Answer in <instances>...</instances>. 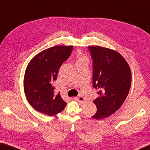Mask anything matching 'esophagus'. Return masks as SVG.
Here are the masks:
<instances>
[{"label": "esophagus", "instance_id": "obj_1", "mask_svg": "<svg viewBox=\"0 0 150 150\" xmlns=\"http://www.w3.org/2000/svg\"><path fill=\"white\" fill-rule=\"evenodd\" d=\"M76 100L81 103H86V101H87L85 98L82 96H79L77 97H76Z\"/></svg>", "mask_w": 150, "mask_h": 150}]
</instances>
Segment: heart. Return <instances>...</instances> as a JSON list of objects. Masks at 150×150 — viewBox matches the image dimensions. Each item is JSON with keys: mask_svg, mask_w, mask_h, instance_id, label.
<instances>
[{"mask_svg": "<svg viewBox=\"0 0 150 150\" xmlns=\"http://www.w3.org/2000/svg\"><path fill=\"white\" fill-rule=\"evenodd\" d=\"M88 58L85 54H82V53H79L77 55V62H88Z\"/></svg>", "mask_w": 150, "mask_h": 150, "instance_id": "heart-1", "label": "heart"}]
</instances>
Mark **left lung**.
<instances>
[{
    "instance_id": "8db88e82",
    "label": "left lung",
    "mask_w": 150,
    "mask_h": 150,
    "mask_svg": "<svg viewBox=\"0 0 150 150\" xmlns=\"http://www.w3.org/2000/svg\"><path fill=\"white\" fill-rule=\"evenodd\" d=\"M93 59V86L99 91L94 100L96 112L92 118L99 120L115 113L122 105L131 86L132 73L125 59L116 51L90 46Z\"/></svg>"
}]
</instances>
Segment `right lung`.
Returning <instances> with one entry per match:
<instances>
[{
	"instance_id": "obj_1",
	"label": "right lung",
	"mask_w": 150,
	"mask_h": 150,
	"mask_svg": "<svg viewBox=\"0 0 150 150\" xmlns=\"http://www.w3.org/2000/svg\"><path fill=\"white\" fill-rule=\"evenodd\" d=\"M73 45H57L40 52L32 58L25 71L24 93L33 108L40 112L54 116L65 108L67 103L59 93L55 92L57 79L62 63L70 56Z\"/></svg>"
}]
</instances>
